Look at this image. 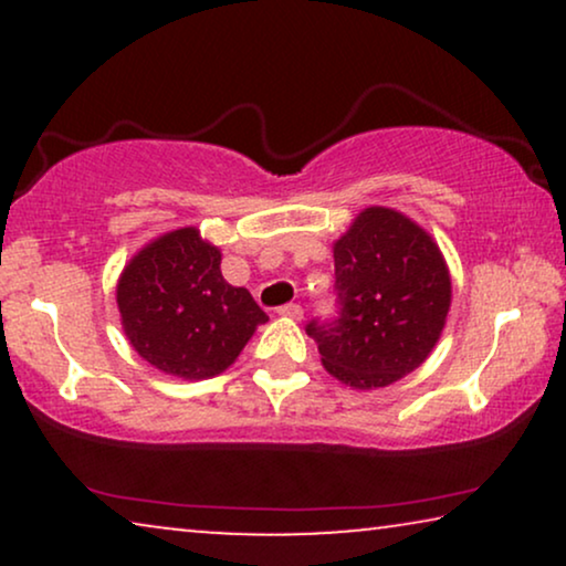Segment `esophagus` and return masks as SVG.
<instances>
[{"label": "esophagus", "instance_id": "esophagus-1", "mask_svg": "<svg viewBox=\"0 0 566 566\" xmlns=\"http://www.w3.org/2000/svg\"><path fill=\"white\" fill-rule=\"evenodd\" d=\"M277 314L285 316V319H301V316H304V308H301L298 304H283L281 308H277Z\"/></svg>", "mask_w": 566, "mask_h": 566}]
</instances>
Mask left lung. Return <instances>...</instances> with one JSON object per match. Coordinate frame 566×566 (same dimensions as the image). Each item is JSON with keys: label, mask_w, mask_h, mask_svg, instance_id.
<instances>
[{"label": "left lung", "mask_w": 566, "mask_h": 566, "mask_svg": "<svg viewBox=\"0 0 566 566\" xmlns=\"http://www.w3.org/2000/svg\"><path fill=\"white\" fill-rule=\"evenodd\" d=\"M337 316L312 319L324 368L355 389L412 374L436 347L451 275L428 231L391 208H366L335 242Z\"/></svg>", "instance_id": "8db88e82"}]
</instances>
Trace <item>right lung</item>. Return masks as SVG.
Returning a JSON list of instances; mask_svg holds the SVG:
<instances>
[{"label":"right lung","mask_w":566,"mask_h":566,"mask_svg":"<svg viewBox=\"0 0 566 566\" xmlns=\"http://www.w3.org/2000/svg\"><path fill=\"white\" fill-rule=\"evenodd\" d=\"M123 329L154 368L180 378L227 370L268 314L221 275V252L198 229L144 247L118 281Z\"/></svg>","instance_id":"1"}]
</instances>
